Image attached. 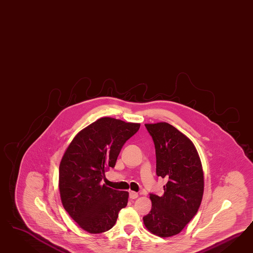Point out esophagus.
Masks as SVG:
<instances>
[{
    "label": "esophagus",
    "instance_id": "1",
    "mask_svg": "<svg viewBox=\"0 0 253 253\" xmlns=\"http://www.w3.org/2000/svg\"><path fill=\"white\" fill-rule=\"evenodd\" d=\"M138 198V194L136 192L130 191V199H135Z\"/></svg>",
    "mask_w": 253,
    "mask_h": 253
}]
</instances>
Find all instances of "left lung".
Returning a JSON list of instances; mask_svg holds the SVG:
<instances>
[{
	"instance_id": "left-lung-1",
	"label": "left lung",
	"mask_w": 253,
	"mask_h": 253,
	"mask_svg": "<svg viewBox=\"0 0 253 253\" xmlns=\"http://www.w3.org/2000/svg\"><path fill=\"white\" fill-rule=\"evenodd\" d=\"M156 148L158 176L165 178L164 194H150L152 208L143 218L150 233L169 238L184 229L199 211L204 174L199 153L191 140L167 123H146Z\"/></svg>"
}]
</instances>
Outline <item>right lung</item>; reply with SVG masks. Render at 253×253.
Wrapping results in <instances>:
<instances>
[{
  "label": "right lung",
  "instance_id": "right-lung-1",
  "mask_svg": "<svg viewBox=\"0 0 253 253\" xmlns=\"http://www.w3.org/2000/svg\"><path fill=\"white\" fill-rule=\"evenodd\" d=\"M140 123L103 117L79 131L59 165L62 205L77 224L91 234L111 229L119 211L127 206L129 193L101 184L105 172L115 167L125 142Z\"/></svg>",
  "mask_w": 253,
  "mask_h": 253
}]
</instances>
